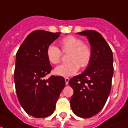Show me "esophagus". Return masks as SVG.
Listing matches in <instances>:
<instances>
[{"mask_svg": "<svg viewBox=\"0 0 128 128\" xmlns=\"http://www.w3.org/2000/svg\"><path fill=\"white\" fill-rule=\"evenodd\" d=\"M68 81H69V78H65V82H66V85L68 84Z\"/></svg>", "mask_w": 128, "mask_h": 128, "instance_id": "esophagus-1", "label": "esophagus"}]
</instances>
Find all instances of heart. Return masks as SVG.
<instances>
[{"label": "heart", "mask_w": 128, "mask_h": 128, "mask_svg": "<svg viewBox=\"0 0 128 128\" xmlns=\"http://www.w3.org/2000/svg\"><path fill=\"white\" fill-rule=\"evenodd\" d=\"M62 51H70L67 57L68 62L56 67L55 72L62 77H70L75 75L79 68H86L90 64L92 51L90 46L84 44L83 40L80 38L68 36L60 41ZM61 50L54 44L49 45L46 49V56L48 61L53 64H58L61 61Z\"/></svg>", "instance_id": "obj_1"}]
</instances>
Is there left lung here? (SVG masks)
I'll use <instances>...</instances> for the list:
<instances>
[{"label":"left lung","mask_w":128,"mask_h":128,"mask_svg":"<svg viewBox=\"0 0 128 128\" xmlns=\"http://www.w3.org/2000/svg\"><path fill=\"white\" fill-rule=\"evenodd\" d=\"M78 34L87 37L92 56L87 68L68 82L74 91L70 104L76 115L90 118L102 110L110 94L114 71L112 51L99 32L86 30Z\"/></svg>","instance_id":"8db88e82"}]
</instances>
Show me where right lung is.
Returning a JSON list of instances; mask_svg holds the SVG:
<instances>
[{"mask_svg":"<svg viewBox=\"0 0 128 128\" xmlns=\"http://www.w3.org/2000/svg\"><path fill=\"white\" fill-rule=\"evenodd\" d=\"M60 34L34 31L27 36L16 53L14 82L17 96L24 111L36 118L53 114L65 86L62 76L46 78L52 69L46 49Z\"/></svg>","mask_w":128,"mask_h":128,"instance_id":"add662e5","label":"right lung"}]
</instances>
